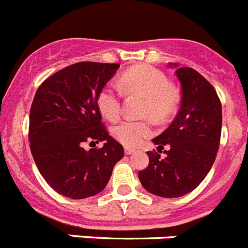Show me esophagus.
Here are the masks:
<instances>
[{"instance_id": "1", "label": "esophagus", "mask_w": 248, "mask_h": 248, "mask_svg": "<svg viewBox=\"0 0 248 248\" xmlns=\"http://www.w3.org/2000/svg\"><path fill=\"white\" fill-rule=\"evenodd\" d=\"M124 153H125L126 155H131V154H133V153H134V149L125 148V149H124Z\"/></svg>"}]
</instances>
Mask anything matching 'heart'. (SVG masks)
<instances>
[{"label": "heart", "mask_w": 248, "mask_h": 248, "mask_svg": "<svg viewBox=\"0 0 248 248\" xmlns=\"http://www.w3.org/2000/svg\"><path fill=\"white\" fill-rule=\"evenodd\" d=\"M120 87L126 92H135L146 97L144 114L165 118L174 111L177 94L170 87L168 77L150 65L130 68L120 78ZM98 107L107 119L114 120L122 110V93L113 84L105 85L98 94ZM153 134L149 120H123L114 126V138L125 146H137L144 138Z\"/></svg>", "instance_id": "heart-1"}]
</instances>
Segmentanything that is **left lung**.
I'll list each match as a JSON object with an SVG mask.
<instances>
[{
	"instance_id": "8db88e82",
	"label": "left lung",
	"mask_w": 248,
	"mask_h": 248,
	"mask_svg": "<svg viewBox=\"0 0 248 248\" xmlns=\"http://www.w3.org/2000/svg\"><path fill=\"white\" fill-rule=\"evenodd\" d=\"M175 74L181 84V107L170 126L153 139L157 152L168 146L163 150L167 156L160 159L156 151H148V168L139 171L144 189L161 198H180L200 185L215 163L222 126L214 87L192 68H177Z\"/></svg>"
}]
</instances>
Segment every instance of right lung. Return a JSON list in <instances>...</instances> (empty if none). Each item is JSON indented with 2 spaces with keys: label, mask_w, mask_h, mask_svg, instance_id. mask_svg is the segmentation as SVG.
Returning <instances> with one entry per match:
<instances>
[{
  "label": "right lung",
  "mask_w": 248,
  "mask_h": 248,
  "mask_svg": "<svg viewBox=\"0 0 248 248\" xmlns=\"http://www.w3.org/2000/svg\"><path fill=\"white\" fill-rule=\"evenodd\" d=\"M120 64L79 62L63 68L37 89L30 111L31 153L48 185L65 198L99 194L124 156L102 123L98 94ZM103 141L89 151L84 143Z\"/></svg>",
  "instance_id": "right-lung-1"
}]
</instances>
